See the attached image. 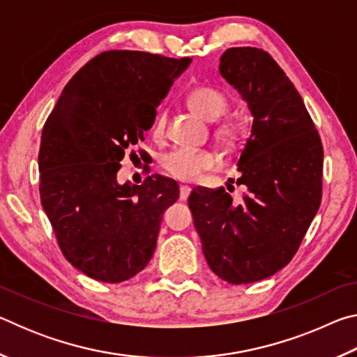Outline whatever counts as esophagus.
I'll return each instance as SVG.
<instances>
[{"instance_id": "34e87169", "label": "esophagus", "mask_w": 357, "mask_h": 357, "mask_svg": "<svg viewBox=\"0 0 357 357\" xmlns=\"http://www.w3.org/2000/svg\"><path fill=\"white\" fill-rule=\"evenodd\" d=\"M190 187L189 185H179V200H187L190 195Z\"/></svg>"}]
</instances>
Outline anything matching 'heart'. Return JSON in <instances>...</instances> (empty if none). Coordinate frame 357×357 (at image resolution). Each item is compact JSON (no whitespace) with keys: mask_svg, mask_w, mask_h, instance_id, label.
<instances>
[{"mask_svg":"<svg viewBox=\"0 0 357 357\" xmlns=\"http://www.w3.org/2000/svg\"><path fill=\"white\" fill-rule=\"evenodd\" d=\"M187 104L195 112L198 116L204 121L219 119L228 108L227 96L220 93L219 89L202 86L193 89L187 96ZM165 130V118L159 114L153 126L154 137H162ZM215 138L222 146L227 149L236 148L241 137H243V126L238 119H228L225 123H220L215 128ZM220 165V155L214 151L208 149H185L176 148L165 153L160 157V167L167 174H170L174 179L190 183L195 181L202 173L214 170Z\"/></svg>","mask_w":357,"mask_h":357,"instance_id":"obj_1","label":"heart"}]
</instances>
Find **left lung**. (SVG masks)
Segmentation results:
<instances>
[{"label":"left lung","instance_id":"1","mask_svg":"<svg viewBox=\"0 0 357 357\" xmlns=\"http://www.w3.org/2000/svg\"><path fill=\"white\" fill-rule=\"evenodd\" d=\"M220 75L249 105L252 135L238 160L241 204L223 189H193L189 208L211 271L233 285L291 261L321 203L323 144L301 94L268 52L233 47Z\"/></svg>","mask_w":357,"mask_h":357}]
</instances>
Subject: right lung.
Masks as SVG:
<instances>
[{
	"mask_svg": "<svg viewBox=\"0 0 357 357\" xmlns=\"http://www.w3.org/2000/svg\"><path fill=\"white\" fill-rule=\"evenodd\" d=\"M192 59L110 50L66 84L42 129L40 202L66 259L94 280L119 283L153 258L176 181H116L126 149L153 128L155 108Z\"/></svg>",
	"mask_w": 357,
	"mask_h": 357,
	"instance_id": "obj_1",
	"label": "right lung"
}]
</instances>
